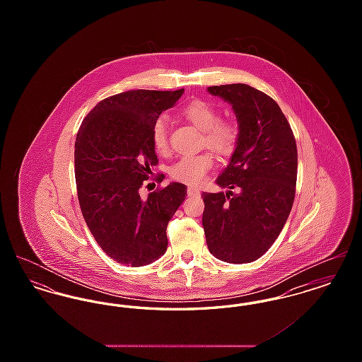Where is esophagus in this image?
I'll return each mask as SVG.
<instances>
[{"mask_svg":"<svg viewBox=\"0 0 362 362\" xmlns=\"http://www.w3.org/2000/svg\"><path fill=\"white\" fill-rule=\"evenodd\" d=\"M201 192H199V189H197V187H189L187 189V195L189 197H198Z\"/></svg>","mask_w":362,"mask_h":362,"instance_id":"esophagus-1","label":"esophagus"}]
</instances>
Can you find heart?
I'll use <instances>...</instances> for the list:
<instances>
[{
  "label": "heart",
  "instance_id": "obj_1",
  "mask_svg": "<svg viewBox=\"0 0 362 362\" xmlns=\"http://www.w3.org/2000/svg\"><path fill=\"white\" fill-rule=\"evenodd\" d=\"M180 115L204 130L202 144L214 153L228 156L235 151L239 141V129L233 122L218 119V112L211 104L202 99H194L180 110ZM152 144L157 153H168V122L164 117L153 123ZM213 157L209 152L183 156L173 163L170 173L173 180L186 185H199L213 167Z\"/></svg>",
  "mask_w": 362,
  "mask_h": 362
}]
</instances>
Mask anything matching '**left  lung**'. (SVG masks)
<instances>
[{
  "label": "left lung",
  "instance_id": "left-lung-1",
  "mask_svg": "<svg viewBox=\"0 0 362 362\" xmlns=\"http://www.w3.org/2000/svg\"><path fill=\"white\" fill-rule=\"evenodd\" d=\"M232 108L239 141L216 183L228 192H204L207 248L228 263H250L276 240L292 210L297 146L291 124L269 95L247 84L209 86Z\"/></svg>",
  "mask_w": 362,
  "mask_h": 362
}]
</instances>
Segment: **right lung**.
<instances>
[{
    "mask_svg": "<svg viewBox=\"0 0 362 362\" xmlns=\"http://www.w3.org/2000/svg\"><path fill=\"white\" fill-rule=\"evenodd\" d=\"M183 92H122L96 104L78 129L74 144L78 204L96 243L124 266H145L165 254L167 225L187 197V187L175 182L146 199L139 197L151 168L158 164L153 123ZM163 179V173L156 177Z\"/></svg>",
    "mask_w": 362,
    "mask_h": 362,
    "instance_id": "obj_1",
    "label": "right lung"
}]
</instances>
